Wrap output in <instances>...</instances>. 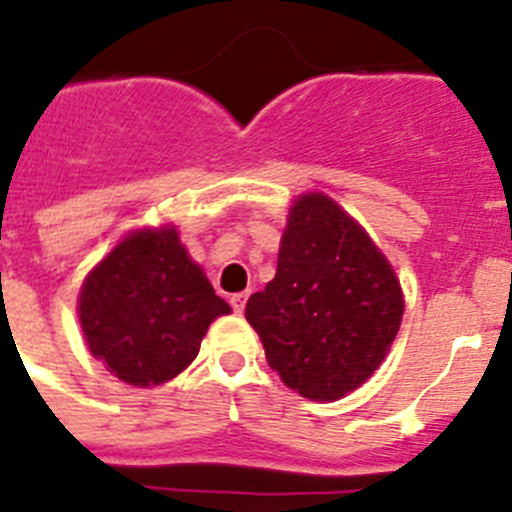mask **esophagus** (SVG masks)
Here are the masks:
<instances>
[{
  "instance_id": "34e87169",
  "label": "esophagus",
  "mask_w": 512,
  "mask_h": 512,
  "mask_svg": "<svg viewBox=\"0 0 512 512\" xmlns=\"http://www.w3.org/2000/svg\"><path fill=\"white\" fill-rule=\"evenodd\" d=\"M246 302H248V292H238V295L230 297V305H233L235 312L246 310Z\"/></svg>"
}]
</instances>
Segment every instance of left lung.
<instances>
[{"mask_svg":"<svg viewBox=\"0 0 512 512\" xmlns=\"http://www.w3.org/2000/svg\"><path fill=\"white\" fill-rule=\"evenodd\" d=\"M402 310L384 253L330 197L310 192L289 210L277 277L248 297L246 320L287 387L330 402L377 372Z\"/></svg>","mask_w":512,"mask_h":512,"instance_id":"1","label":"left lung"}]
</instances>
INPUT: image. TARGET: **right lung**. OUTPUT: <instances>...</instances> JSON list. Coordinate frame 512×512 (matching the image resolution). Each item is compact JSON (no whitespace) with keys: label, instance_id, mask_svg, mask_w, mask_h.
<instances>
[{"label":"right lung","instance_id":"right-lung-1","mask_svg":"<svg viewBox=\"0 0 512 512\" xmlns=\"http://www.w3.org/2000/svg\"><path fill=\"white\" fill-rule=\"evenodd\" d=\"M228 312L169 225L117 243L79 295L89 351L133 387L164 384L184 372L212 320Z\"/></svg>","mask_w":512,"mask_h":512}]
</instances>
